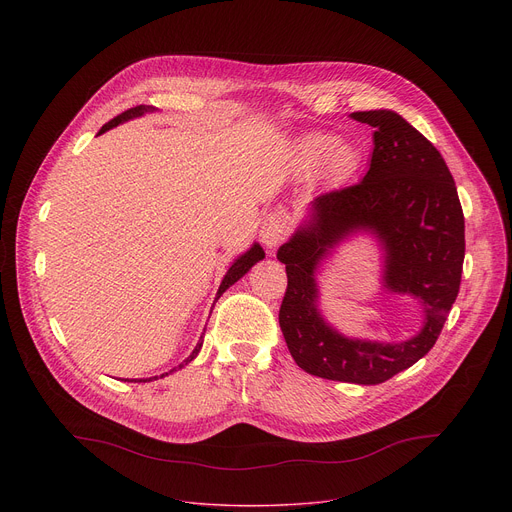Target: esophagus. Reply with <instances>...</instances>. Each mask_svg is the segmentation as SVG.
Returning <instances> with one entry per match:
<instances>
[{"label": "esophagus", "mask_w": 512, "mask_h": 512, "mask_svg": "<svg viewBox=\"0 0 512 512\" xmlns=\"http://www.w3.org/2000/svg\"><path fill=\"white\" fill-rule=\"evenodd\" d=\"M291 216L289 212L285 210H273L269 212L263 223H261V231H259V237H261V243L267 247V249H275L279 247L287 235L291 233Z\"/></svg>", "instance_id": "34e87169"}]
</instances>
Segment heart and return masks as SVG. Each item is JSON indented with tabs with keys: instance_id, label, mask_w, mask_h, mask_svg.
I'll return each instance as SVG.
<instances>
[{
	"instance_id": "1",
	"label": "heart",
	"mask_w": 512,
	"mask_h": 512,
	"mask_svg": "<svg viewBox=\"0 0 512 512\" xmlns=\"http://www.w3.org/2000/svg\"><path fill=\"white\" fill-rule=\"evenodd\" d=\"M358 152L354 145L336 139L328 133H310L294 143V164L308 174L318 168L326 180H344L358 166Z\"/></svg>"
}]
</instances>
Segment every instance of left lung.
<instances>
[{
	"label": "left lung",
	"instance_id": "obj_1",
	"mask_svg": "<svg viewBox=\"0 0 512 512\" xmlns=\"http://www.w3.org/2000/svg\"><path fill=\"white\" fill-rule=\"evenodd\" d=\"M350 117L375 127L371 168L358 184L314 198L308 221L279 247L287 273L279 326L306 373L379 385L425 356L446 324L462 279L464 212L442 154L413 125L387 109ZM358 230L375 234L386 251V288L422 304L424 326L409 341L342 337L317 310L319 261Z\"/></svg>",
	"mask_w": 512,
	"mask_h": 512
}]
</instances>
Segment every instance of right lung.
Listing matches in <instances>:
<instances>
[{
    "label": "right lung",
    "mask_w": 512,
    "mask_h": 512,
    "mask_svg": "<svg viewBox=\"0 0 512 512\" xmlns=\"http://www.w3.org/2000/svg\"><path fill=\"white\" fill-rule=\"evenodd\" d=\"M152 111H156L154 107H150V105H137V107H133V109H127V111H123L121 115H117L115 119H111L107 125H103L101 127V131H99V135L101 133H105V131H109L111 127H117L119 123H123V121H129V119H135V117H141L143 113H152ZM265 257V251L261 249V245L259 243H253V247L247 251V253H243L241 257H237L235 259V263L229 267V271H227V275H225V279H223V283H221V287H218V291H216V300L221 298L225 291L235 283V281H239L257 261H261ZM200 348H202V336H200V340H198V344H196V348L192 350V354L182 362V364H178L176 369H182L184 364H188L190 360H194L196 358V354L200 352ZM176 369H172L170 373H174ZM168 375V373H166ZM166 375H162V377H166ZM154 379H158V377H154ZM141 381V379H139ZM148 381V379H145Z\"/></svg>",
    "instance_id": "obj_1"
}]
</instances>
